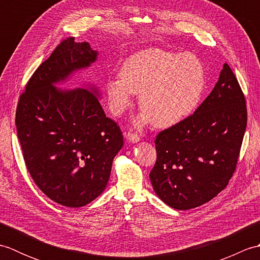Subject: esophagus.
<instances>
[{"label":"esophagus","instance_id":"esophagus-1","mask_svg":"<svg viewBox=\"0 0 260 260\" xmlns=\"http://www.w3.org/2000/svg\"><path fill=\"white\" fill-rule=\"evenodd\" d=\"M126 139L128 140L131 143H137L140 142V136L137 134H134V133H127L126 135Z\"/></svg>","mask_w":260,"mask_h":260}]
</instances>
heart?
Segmentation results:
<instances>
[{"mask_svg": "<svg viewBox=\"0 0 260 260\" xmlns=\"http://www.w3.org/2000/svg\"><path fill=\"white\" fill-rule=\"evenodd\" d=\"M203 64L187 52L148 49L125 60L120 75L107 80L110 112L119 116L140 95L142 114L136 124L157 127L180 123L194 112L206 90Z\"/></svg>", "mask_w": 260, "mask_h": 260, "instance_id": "heart-1", "label": "heart"}]
</instances>
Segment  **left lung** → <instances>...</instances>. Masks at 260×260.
<instances>
[{
    "mask_svg": "<svg viewBox=\"0 0 260 260\" xmlns=\"http://www.w3.org/2000/svg\"><path fill=\"white\" fill-rule=\"evenodd\" d=\"M247 126L244 92L227 63L210 95L189 117L159 132L153 189L168 206L187 210L228 185Z\"/></svg>",
    "mask_w": 260,
    "mask_h": 260,
    "instance_id": "8db88e82",
    "label": "left lung"
}]
</instances>
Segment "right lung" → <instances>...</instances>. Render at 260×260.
I'll list each match as a JSON object with an SVG mask.
<instances>
[{
	"instance_id": "add662e5",
	"label": "right lung",
	"mask_w": 260,
	"mask_h": 260,
	"mask_svg": "<svg viewBox=\"0 0 260 260\" xmlns=\"http://www.w3.org/2000/svg\"><path fill=\"white\" fill-rule=\"evenodd\" d=\"M98 52L68 38L43 61L22 92L15 114L22 153L31 178L52 201L84 207L102 194L123 134L106 117L95 87H56L88 68Z\"/></svg>"
}]
</instances>
